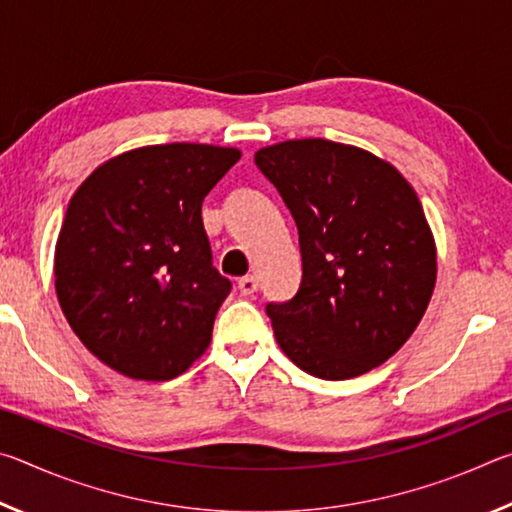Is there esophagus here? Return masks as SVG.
Instances as JSON below:
<instances>
[{
    "instance_id": "esophagus-1",
    "label": "esophagus",
    "mask_w": 512,
    "mask_h": 512,
    "mask_svg": "<svg viewBox=\"0 0 512 512\" xmlns=\"http://www.w3.org/2000/svg\"><path fill=\"white\" fill-rule=\"evenodd\" d=\"M237 287H239V291H241V296H253L259 284H257V280H255L253 275H246V277H241Z\"/></svg>"
}]
</instances>
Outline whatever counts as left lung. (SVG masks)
<instances>
[{
    "mask_svg": "<svg viewBox=\"0 0 512 512\" xmlns=\"http://www.w3.org/2000/svg\"><path fill=\"white\" fill-rule=\"evenodd\" d=\"M255 164L300 241L298 293L266 305L282 352L320 379L393 357L436 284V244L413 187L372 153L320 137L266 146Z\"/></svg>",
    "mask_w": 512,
    "mask_h": 512,
    "instance_id": "left-lung-1",
    "label": "left lung"
}]
</instances>
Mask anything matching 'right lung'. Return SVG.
<instances>
[{
	"mask_svg": "<svg viewBox=\"0 0 512 512\" xmlns=\"http://www.w3.org/2000/svg\"><path fill=\"white\" fill-rule=\"evenodd\" d=\"M237 149L144 146L76 189L56 244V293L94 357L131 379L167 381L212 341L232 282L216 271L201 207Z\"/></svg>",
	"mask_w": 512,
	"mask_h": 512,
	"instance_id": "add662e5",
	"label": "right lung"
}]
</instances>
